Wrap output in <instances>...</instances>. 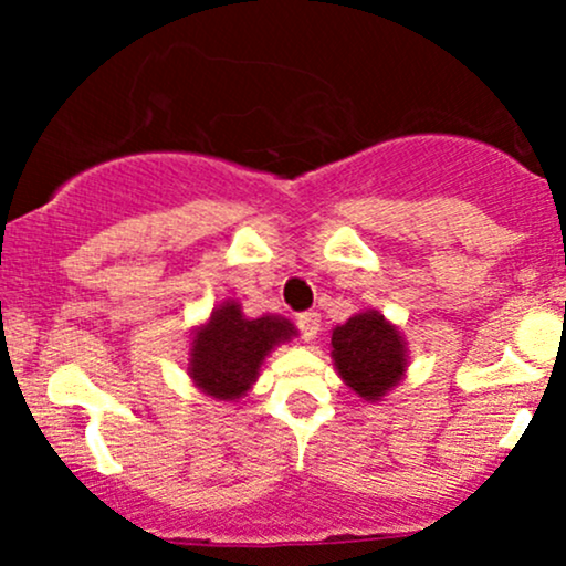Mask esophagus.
I'll use <instances>...</instances> for the list:
<instances>
[{
	"instance_id": "obj_1",
	"label": "esophagus",
	"mask_w": 566,
	"mask_h": 566,
	"mask_svg": "<svg viewBox=\"0 0 566 566\" xmlns=\"http://www.w3.org/2000/svg\"><path fill=\"white\" fill-rule=\"evenodd\" d=\"M296 326H300L304 339H307V342L315 339V334L321 332V315L313 313V310H310V313L296 315Z\"/></svg>"
}]
</instances>
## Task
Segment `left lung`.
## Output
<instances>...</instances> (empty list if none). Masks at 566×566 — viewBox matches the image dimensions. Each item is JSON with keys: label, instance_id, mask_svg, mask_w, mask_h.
<instances>
[{"label": "left lung", "instance_id": "left-lung-1", "mask_svg": "<svg viewBox=\"0 0 566 566\" xmlns=\"http://www.w3.org/2000/svg\"><path fill=\"white\" fill-rule=\"evenodd\" d=\"M332 347L339 377L366 401H379L406 371L401 334L371 310L336 326Z\"/></svg>", "mask_w": 566, "mask_h": 566}]
</instances>
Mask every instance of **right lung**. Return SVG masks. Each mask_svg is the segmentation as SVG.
Returning a JSON list of instances; mask_svg holds the SVG:
<instances>
[{
  "instance_id": "add662e5",
  "label": "right lung",
  "mask_w": 566,
  "mask_h": 566,
  "mask_svg": "<svg viewBox=\"0 0 566 566\" xmlns=\"http://www.w3.org/2000/svg\"><path fill=\"white\" fill-rule=\"evenodd\" d=\"M294 334L285 317L264 315L249 321L238 302H224L195 334L189 374L208 396L232 401L256 382L264 355Z\"/></svg>"
}]
</instances>
